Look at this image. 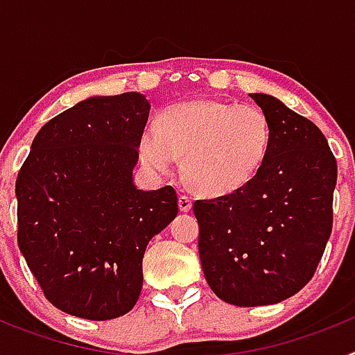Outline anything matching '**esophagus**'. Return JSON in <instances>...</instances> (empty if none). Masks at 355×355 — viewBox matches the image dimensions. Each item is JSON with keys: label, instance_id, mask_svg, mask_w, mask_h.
<instances>
[{"label": "esophagus", "instance_id": "obj_1", "mask_svg": "<svg viewBox=\"0 0 355 355\" xmlns=\"http://www.w3.org/2000/svg\"><path fill=\"white\" fill-rule=\"evenodd\" d=\"M181 211H190L192 209V199L188 196H180V200H178Z\"/></svg>", "mask_w": 355, "mask_h": 355}]
</instances>
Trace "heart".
<instances>
[{
  "instance_id": "obj_1",
  "label": "heart",
  "mask_w": 355,
  "mask_h": 355,
  "mask_svg": "<svg viewBox=\"0 0 355 355\" xmlns=\"http://www.w3.org/2000/svg\"><path fill=\"white\" fill-rule=\"evenodd\" d=\"M270 142V121L258 106L197 99L163 110L156 124L140 131L137 150L156 174L171 172L183 156V175L193 190L222 197L256 178Z\"/></svg>"
}]
</instances>
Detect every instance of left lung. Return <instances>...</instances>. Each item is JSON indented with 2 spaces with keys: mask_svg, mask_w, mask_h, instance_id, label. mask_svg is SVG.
<instances>
[{
  "mask_svg": "<svg viewBox=\"0 0 355 355\" xmlns=\"http://www.w3.org/2000/svg\"><path fill=\"white\" fill-rule=\"evenodd\" d=\"M270 121L261 171L241 190L193 202L199 256L213 293L241 307L268 306L315 275L332 229L338 165L324 133L266 94H252Z\"/></svg>",
  "mask_w": 355,
  "mask_h": 355,
  "instance_id": "1",
  "label": "left lung"
}]
</instances>
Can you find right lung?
Masks as SVG:
<instances>
[{"label": "right lung", "mask_w": 355, "mask_h": 355, "mask_svg": "<svg viewBox=\"0 0 355 355\" xmlns=\"http://www.w3.org/2000/svg\"><path fill=\"white\" fill-rule=\"evenodd\" d=\"M149 101L90 97L46 122L15 181L17 243L44 297L69 315L133 309L149 240L178 215L172 187H133Z\"/></svg>", "instance_id": "1"}]
</instances>
